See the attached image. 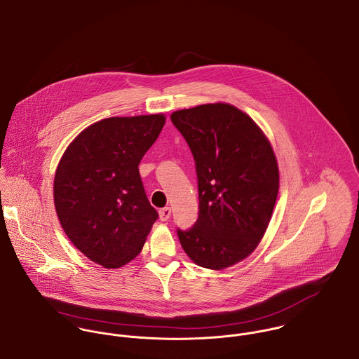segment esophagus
<instances>
[{
  "mask_svg": "<svg viewBox=\"0 0 359 359\" xmlns=\"http://www.w3.org/2000/svg\"><path fill=\"white\" fill-rule=\"evenodd\" d=\"M170 215H172V211H170L169 207H165V208L159 210V219H161L162 222H166V220L170 217Z\"/></svg>",
  "mask_w": 359,
  "mask_h": 359,
  "instance_id": "obj_1",
  "label": "esophagus"
}]
</instances>
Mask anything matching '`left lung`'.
I'll return each instance as SVG.
<instances>
[{"label":"left lung","mask_w":359,"mask_h":359,"mask_svg":"<svg viewBox=\"0 0 359 359\" xmlns=\"http://www.w3.org/2000/svg\"><path fill=\"white\" fill-rule=\"evenodd\" d=\"M189 144L198 180V219L177 229L184 252L208 269L248 257L269 224L279 191L275 152L257 123L230 104H205L170 115Z\"/></svg>","instance_id":"left-lung-1"}]
</instances>
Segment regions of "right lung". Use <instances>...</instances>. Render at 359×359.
<instances>
[{
	"instance_id": "obj_1",
	"label": "right lung",
	"mask_w": 359,
	"mask_h": 359,
	"mask_svg": "<svg viewBox=\"0 0 359 359\" xmlns=\"http://www.w3.org/2000/svg\"><path fill=\"white\" fill-rule=\"evenodd\" d=\"M165 116L107 118L84 129L64 152L54 179L60 223L88 259L121 268L136 258L158 219L139 165Z\"/></svg>"
}]
</instances>
